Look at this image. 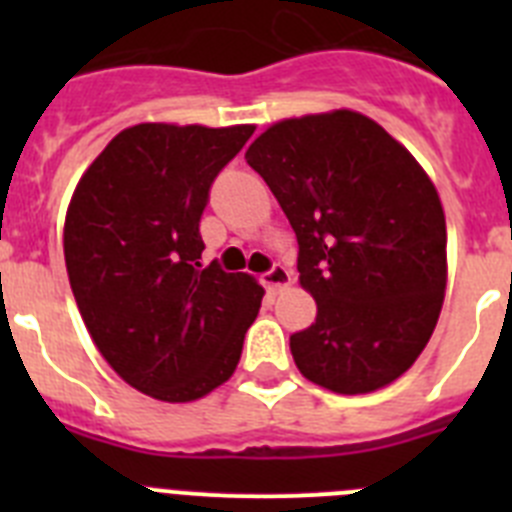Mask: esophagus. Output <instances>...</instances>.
Masks as SVG:
<instances>
[{"instance_id": "1", "label": "esophagus", "mask_w": 512, "mask_h": 512, "mask_svg": "<svg viewBox=\"0 0 512 512\" xmlns=\"http://www.w3.org/2000/svg\"><path fill=\"white\" fill-rule=\"evenodd\" d=\"M289 282H292V271H289L284 264H274L269 271L261 274V284H264L266 289H271V292H274V289L287 287Z\"/></svg>"}]
</instances>
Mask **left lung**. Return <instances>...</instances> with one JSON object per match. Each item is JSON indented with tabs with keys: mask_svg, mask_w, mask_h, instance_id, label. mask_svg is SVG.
<instances>
[{
	"mask_svg": "<svg viewBox=\"0 0 512 512\" xmlns=\"http://www.w3.org/2000/svg\"><path fill=\"white\" fill-rule=\"evenodd\" d=\"M246 161L297 235L300 284L318 302L289 348L302 377L341 395L395 382L418 359L446 292L436 187L382 125L351 110L271 125Z\"/></svg>",
	"mask_w": 512,
	"mask_h": 512,
	"instance_id": "8db88e82",
	"label": "left lung"
}]
</instances>
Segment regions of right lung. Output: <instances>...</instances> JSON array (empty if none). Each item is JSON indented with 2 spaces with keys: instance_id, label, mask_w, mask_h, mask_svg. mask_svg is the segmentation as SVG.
Here are the masks:
<instances>
[{
  "instance_id": "1",
  "label": "right lung",
  "mask_w": 512,
  "mask_h": 512,
  "mask_svg": "<svg viewBox=\"0 0 512 512\" xmlns=\"http://www.w3.org/2000/svg\"><path fill=\"white\" fill-rule=\"evenodd\" d=\"M253 125L143 122L110 140L71 197L63 256L84 325L130 387L192 402L230 379L264 289L202 266L200 220Z\"/></svg>"
}]
</instances>
